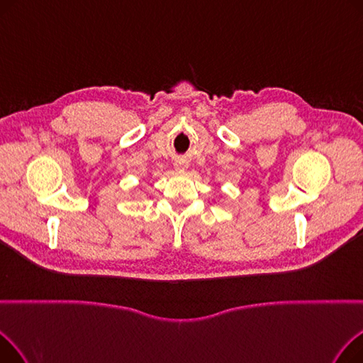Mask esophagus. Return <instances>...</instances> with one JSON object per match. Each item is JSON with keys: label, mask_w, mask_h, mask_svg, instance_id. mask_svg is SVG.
<instances>
[{"label": "esophagus", "mask_w": 363, "mask_h": 363, "mask_svg": "<svg viewBox=\"0 0 363 363\" xmlns=\"http://www.w3.org/2000/svg\"><path fill=\"white\" fill-rule=\"evenodd\" d=\"M175 169H177L178 172H184V170L186 169V163H185V162H177V163H175Z\"/></svg>", "instance_id": "34e87169"}]
</instances>
